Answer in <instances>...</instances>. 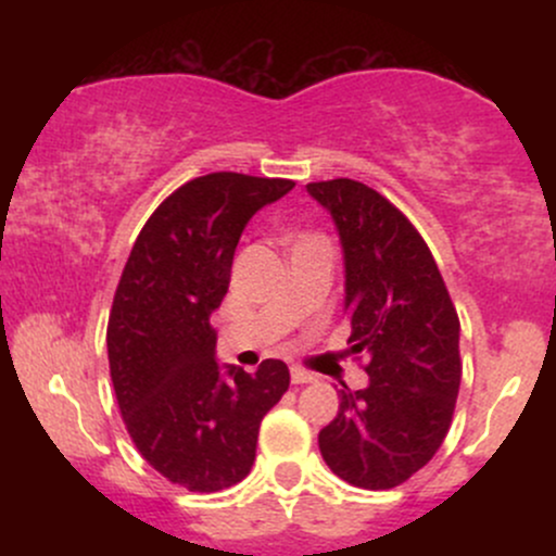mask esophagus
Segmentation results:
<instances>
[{"instance_id": "1", "label": "esophagus", "mask_w": 556, "mask_h": 556, "mask_svg": "<svg viewBox=\"0 0 556 556\" xmlns=\"http://www.w3.org/2000/svg\"><path fill=\"white\" fill-rule=\"evenodd\" d=\"M290 381L292 384H314L316 381V374L305 371V368H290Z\"/></svg>"}]
</instances>
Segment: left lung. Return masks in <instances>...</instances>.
<instances>
[{
    "instance_id": "1",
    "label": "left lung",
    "mask_w": 556,
    "mask_h": 556,
    "mask_svg": "<svg viewBox=\"0 0 556 556\" xmlns=\"http://www.w3.org/2000/svg\"><path fill=\"white\" fill-rule=\"evenodd\" d=\"M344 261V314L368 384L340 389V410L318 431L331 473L361 489H394L431 460L460 392V321L429 245L368 185L311 182Z\"/></svg>"
}]
</instances>
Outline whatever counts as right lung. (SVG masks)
Listing matches in <instances>:
<instances>
[{"label":"right lung","mask_w":556,"mask_h":556,"mask_svg":"<svg viewBox=\"0 0 556 556\" xmlns=\"http://www.w3.org/2000/svg\"><path fill=\"white\" fill-rule=\"evenodd\" d=\"M292 188L238 172L185 182L140 229L114 292L106 350L119 413L143 460L188 491L251 473L261 420L290 387L282 361L256 374L219 366L212 314L242 229Z\"/></svg>","instance_id":"1"}]
</instances>
